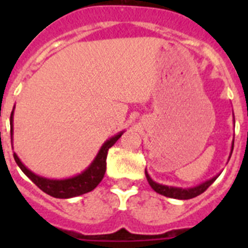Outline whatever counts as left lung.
Returning <instances> with one entry per match:
<instances>
[{
    "mask_svg": "<svg viewBox=\"0 0 248 248\" xmlns=\"http://www.w3.org/2000/svg\"><path fill=\"white\" fill-rule=\"evenodd\" d=\"M233 119H235V117H233ZM233 122H235V120H233ZM232 150H233V141H232L231 153H230L229 160L230 157H231ZM145 176L146 179H148L149 185H150L151 187H153V190L156 191L157 194L164 195V196H166V198L177 199V200H189V199L196 198V196H199L200 194H202L203 191H206V189H207V187H209V186L211 185L216 179H217L218 175L214 176L212 179H210V180H206L205 183L200 184V185H196L194 186V187H186V189H183V187H176V186H168V185H163V184L155 183V181L150 177V175L148 174L146 170H145Z\"/></svg>",
    "mask_w": 248,
    "mask_h": 248,
    "instance_id": "1",
    "label": "left lung"
}]
</instances>
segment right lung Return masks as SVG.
<instances>
[{
    "mask_svg": "<svg viewBox=\"0 0 248 248\" xmlns=\"http://www.w3.org/2000/svg\"><path fill=\"white\" fill-rule=\"evenodd\" d=\"M13 111H15V107H13V110L11 113V143L13 144ZM124 131H120L117 135L111 137L110 139H108L102 145V148L98 151L97 156L94 157V160L92 161L91 165L85 169L84 171H82L80 174L76 175V176L68 177V179H48V177L39 176V175L34 174L30 170V169L26 168V165H23L19 157L17 156V154L15 153L13 157L16 160L17 165L19 166L22 171L25 172L31 180L33 181L39 189L42 190L46 194L50 195L56 199H71L76 198V196H79V195L87 194V192L92 191L98 186V184L102 181V179L104 177L105 170H107V155H108L109 148L117 143V140L119 139L123 135ZM13 149V145H12Z\"/></svg>",
    "mask_w": 248,
    "mask_h": 248,
    "instance_id": "right-lung-1",
    "label": "right lung"
}]
</instances>
